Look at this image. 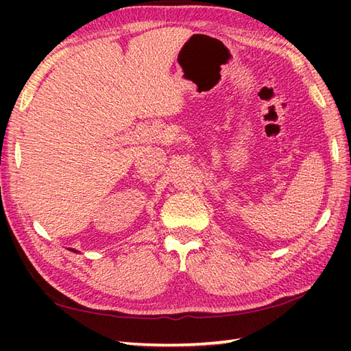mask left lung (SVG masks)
I'll use <instances>...</instances> for the list:
<instances>
[{"mask_svg":"<svg viewBox=\"0 0 351 351\" xmlns=\"http://www.w3.org/2000/svg\"><path fill=\"white\" fill-rule=\"evenodd\" d=\"M69 250H71V252H73V253H78L75 249H69Z\"/></svg>","mask_w":351,"mask_h":351,"instance_id":"left-lung-1","label":"left lung"}]
</instances>
